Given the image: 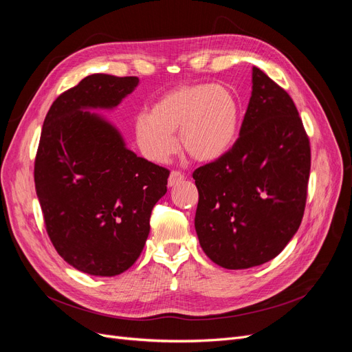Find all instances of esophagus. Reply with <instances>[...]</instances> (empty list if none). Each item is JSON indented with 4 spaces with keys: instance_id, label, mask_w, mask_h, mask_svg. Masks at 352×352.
Listing matches in <instances>:
<instances>
[{
    "instance_id": "34e87169",
    "label": "esophagus",
    "mask_w": 352,
    "mask_h": 352,
    "mask_svg": "<svg viewBox=\"0 0 352 352\" xmlns=\"http://www.w3.org/2000/svg\"><path fill=\"white\" fill-rule=\"evenodd\" d=\"M184 179H185L184 173L177 172V170H173V172L168 176V186H175L176 184H179L180 180H184Z\"/></svg>"
}]
</instances>
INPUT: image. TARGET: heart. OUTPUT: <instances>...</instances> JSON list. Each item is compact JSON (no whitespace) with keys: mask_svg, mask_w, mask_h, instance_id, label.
Segmentation results:
<instances>
[{"mask_svg":"<svg viewBox=\"0 0 352 352\" xmlns=\"http://www.w3.org/2000/svg\"><path fill=\"white\" fill-rule=\"evenodd\" d=\"M241 122L239 102L229 88L214 83L180 85L135 119V141L141 153L164 163L177 150L180 129L185 151L199 162H214L235 144Z\"/></svg>","mask_w":352,"mask_h":352,"instance_id":"obj_1","label":"heart"}]
</instances>
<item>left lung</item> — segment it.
<instances>
[{
	"instance_id": "obj_1",
	"label": "left lung",
	"mask_w": 352,
	"mask_h": 352,
	"mask_svg": "<svg viewBox=\"0 0 352 352\" xmlns=\"http://www.w3.org/2000/svg\"><path fill=\"white\" fill-rule=\"evenodd\" d=\"M311 151L292 98L258 67L239 138L194 172L195 230L202 251L225 269L273 260L301 225Z\"/></svg>"
}]
</instances>
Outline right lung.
<instances>
[{
    "label": "right lung",
    "instance_id": "1",
    "mask_svg": "<svg viewBox=\"0 0 352 352\" xmlns=\"http://www.w3.org/2000/svg\"><path fill=\"white\" fill-rule=\"evenodd\" d=\"M136 76L95 73L52 102L35 158V188L48 236L79 272L116 276L140 257L167 168L138 157L120 132L91 110H113Z\"/></svg>",
    "mask_w": 352,
    "mask_h": 352
}]
</instances>
